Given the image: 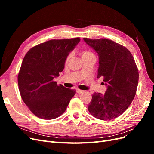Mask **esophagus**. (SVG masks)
<instances>
[{
  "mask_svg": "<svg viewBox=\"0 0 154 154\" xmlns=\"http://www.w3.org/2000/svg\"><path fill=\"white\" fill-rule=\"evenodd\" d=\"M76 92L78 93V94H82V93L84 92V91L80 90V89H79V88H77V89H76Z\"/></svg>",
  "mask_w": 154,
  "mask_h": 154,
  "instance_id": "34e87169",
  "label": "esophagus"
}]
</instances>
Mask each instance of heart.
<instances>
[{
  "instance_id": "obj_1",
  "label": "heart",
  "mask_w": 154,
  "mask_h": 154,
  "mask_svg": "<svg viewBox=\"0 0 154 154\" xmlns=\"http://www.w3.org/2000/svg\"><path fill=\"white\" fill-rule=\"evenodd\" d=\"M80 55H81L82 59L92 57V56H94V54H93V53L92 52V51H90V50H88V49L83 50L82 52L80 53ZM70 58H71V56L68 55L67 57V58H66V63H67L69 61Z\"/></svg>"
}]
</instances>
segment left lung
Wrapping results in <instances>:
<instances>
[{"label":"left lung","mask_w":154,"mask_h":154,"mask_svg":"<svg viewBox=\"0 0 154 154\" xmlns=\"http://www.w3.org/2000/svg\"><path fill=\"white\" fill-rule=\"evenodd\" d=\"M83 40L98 54L97 78L103 77L107 86L104 94H92L88 110L99 119H114L128 109L136 96L139 80L136 63L128 49L112 40Z\"/></svg>","instance_id":"obj_1"}]
</instances>
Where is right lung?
Instances as JSON below:
<instances>
[{
	"mask_svg": "<svg viewBox=\"0 0 154 154\" xmlns=\"http://www.w3.org/2000/svg\"><path fill=\"white\" fill-rule=\"evenodd\" d=\"M80 41L51 40L30 49L23 59L18 75V85L23 101L37 117L53 119L66 111L76 90L58 85L66 59Z\"/></svg>",
	"mask_w": 154,
	"mask_h": 154,
	"instance_id": "1",
	"label": "right lung"
}]
</instances>
